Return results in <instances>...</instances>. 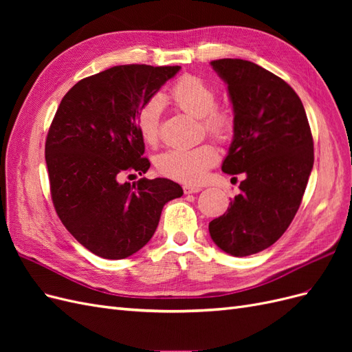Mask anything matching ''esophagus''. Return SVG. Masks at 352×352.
I'll return each mask as SVG.
<instances>
[{"label": "esophagus", "instance_id": "34e87169", "mask_svg": "<svg viewBox=\"0 0 352 352\" xmlns=\"http://www.w3.org/2000/svg\"><path fill=\"white\" fill-rule=\"evenodd\" d=\"M202 188L201 186H192V185H185L184 186V192L185 194H197V192H199Z\"/></svg>", "mask_w": 352, "mask_h": 352}]
</instances>
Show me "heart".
<instances>
[{
	"label": "heart",
	"mask_w": 352,
	"mask_h": 352,
	"mask_svg": "<svg viewBox=\"0 0 352 352\" xmlns=\"http://www.w3.org/2000/svg\"><path fill=\"white\" fill-rule=\"evenodd\" d=\"M170 100L182 111L199 117L202 129L216 140L225 141L232 133L233 116L229 110L216 105V91L204 79L195 74L179 78L170 89ZM162 110V98L153 97L142 104L136 114L138 132L150 146H157L160 142ZM217 162L216 148L208 142H202L192 148H175L162 153L155 158V167L160 175L176 182L195 185Z\"/></svg>",
	"instance_id": "b5f03b06"
}]
</instances>
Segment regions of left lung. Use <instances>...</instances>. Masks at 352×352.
Returning <instances> with one entry per match:
<instances>
[{"mask_svg":"<svg viewBox=\"0 0 352 352\" xmlns=\"http://www.w3.org/2000/svg\"><path fill=\"white\" fill-rule=\"evenodd\" d=\"M211 66L228 83L235 114L221 170L245 179L208 230L221 251L247 257L289 228L313 168V136L300 97L283 79L241 58L212 60Z\"/></svg>","mask_w":352,"mask_h":352,"instance_id":"obj_1","label":"left lung"}]
</instances>
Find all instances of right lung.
Returning a JSON list of instances; mask_svg holds the SVG:
<instances>
[{"instance_id": "1", "label": "right lung", "mask_w": 352, "mask_h": 352, "mask_svg": "<svg viewBox=\"0 0 352 352\" xmlns=\"http://www.w3.org/2000/svg\"><path fill=\"white\" fill-rule=\"evenodd\" d=\"M180 66H114L79 80L63 97L45 141L52 204L85 248L109 260L140 251L154 235L166 202L184 195L170 179L145 175L150 160L138 132L142 104Z\"/></svg>"}]
</instances>
